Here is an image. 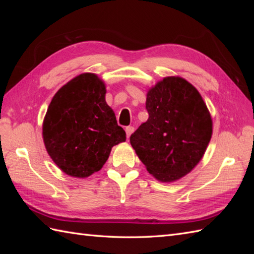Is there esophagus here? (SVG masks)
I'll return each instance as SVG.
<instances>
[{
  "label": "esophagus",
  "instance_id": "34e87169",
  "mask_svg": "<svg viewBox=\"0 0 254 254\" xmlns=\"http://www.w3.org/2000/svg\"><path fill=\"white\" fill-rule=\"evenodd\" d=\"M126 132H127V137L128 138L131 136V134L134 132V127H126Z\"/></svg>",
  "mask_w": 254,
  "mask_h": 254
}]
</instances>
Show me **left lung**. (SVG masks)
Segmentation results:
<instances>
[{
    "label": "left lung",
    "instance_id": "obj_1",
    "mask_svg": "<svg viewBox=\"0 0 254 254\" xmlns=\"http://www.w3.org/2000/svg\"><path fill=\"white\" fill-rule=\"evenodd\" d=\"M148 120L130 136L132 147L156 179L171 182L202 159L212 137V119L196 88L181 77H165L149 89Z\"/></svg>",
    "mask_w": 254,
    "mask_h": 254
}]
</instances>
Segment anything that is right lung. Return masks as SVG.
Segmentation results:
<instances>
[{
	"label": "right lung",
	"instance_id": "1",
	"mask_svg": "<svg viewBox=\"0 0 254 254\" xmlns=\"http://www.w3.org/2000/svg\"><path fill=\"white\" fill-rule=\"evenodd\" d=\"M105 96L104 82L84 73L59 89L48 108L42 127L47 152L68 176L86 178L99 171L111 148L126 141Z\"/></svg>",
	"mask_w": 254,
	"mask_h": 254
}]
</instances>
